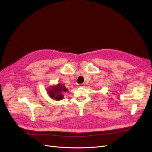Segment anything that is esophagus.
Here are the masks:
<instances>
[{"label":"esophagus","instance_id":"34e87169","mask_svg":"<svg viewBox=\"0 0 152 152\" xmlns=\"http://www.w3.org/2000/svg\"><path fill=\"white\" fill-rule=\"evenodd\" d=\"M77 86H78V87H84L85 86V84H84V83H83V84H77Z\"/></svg>","mask_w":152,"mask_h":152}]
</instances>
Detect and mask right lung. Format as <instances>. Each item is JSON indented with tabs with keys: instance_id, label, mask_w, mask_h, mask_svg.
Listing matches in <instances>:
<instances>
[{
	"instance_id": "obj_1",
	"label": "right lung",
	"mask_w": 152,
	"mask_h": 152,
	"mask_svg": "<svg viewBox=\"0 0 152 152\" xmlns=\"http://www.w3.org/2000/svg\"><path fill=\"white\" fill-rule=\"evenodd\" d=\"M67 89L62 84H58L57 85L51 86L47 90V93L49 97L55 100H60L63 99V95H62L63 92H66Z\"/></svg>"
}]
</instances>
